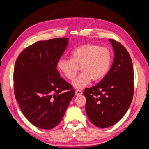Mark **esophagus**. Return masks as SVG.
Returning a JSON list of instances; mask_svg holds the SVG:
<instances>
[{
  "instance_id": "1",
  "label": "esophagus",
  "mask_w": 149,
  "mask_h": 149,
  "mask_svg": "<svg viewBox=\"0 0 149 149\" xmlns=\"http://www.w3.org/2000/svg\"><path fill=\"white\" fill-rule=\"evenodd\" d=\"M82 95V91L81 90H75V95L79 96Z\"/></svg>"
}]
</instances>
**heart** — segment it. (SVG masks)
Segmentation results:
<instances>
[{
  "mask_svg": "<svg viewBox=\"0 0 149 149\" xmlns=\"http://www.w3.org/2000/svg\"><path fill=\"white\" fill-rule=\"evenodd\" d=\"M71 57L72 59H59L57 68L65 78L72 80L80 67L81 73L72 83L74 87L79 89L88 86L92 79L97 81L105 77L112 62L109 49L93 44L77 47L72 52Z\"/></svg>",
  "mask_w": 149,
  "mask_h": 149,
  "instance_id": "heart-1",
  "label": "heart"
}]
</instances>
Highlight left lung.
<instances>
[{"label": "left lung", "instance_id": "left-lung-1", "mask_svg": "<svg viewBox=\"0 0 149 149\" xmlns=\"http://www.w3.org/2000/svg\"><path fill=\"white\" fill-rule=\"evenodd\" d=\"M109 41L115 54L111 68L100 82L84 91L87 117L100 128L111 127L122 119L134 92L133 67L129 54L119 42Z\"/></svg>", "mask_w": 149, "mask_h": 149}]
</instances>
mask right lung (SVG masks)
Listing matches in <instances>:
<instances>
[{"label": "right lung", "instance_id": "1", "mask_svg": "<svg viewBox=\"0 0 149 149\" xmlns=\"http://www.w3.org/2000/svg\"><path fill=\"white\" fill-rule=\"evenodd\" d=\"M68 38L38 41L22 51L14 70L15 95L24 116L42 129L56 127L75 95V89L60 77L57 63Z\"/></svg>", "mask_w": 149, "mask_h": 149}]
</instances>
